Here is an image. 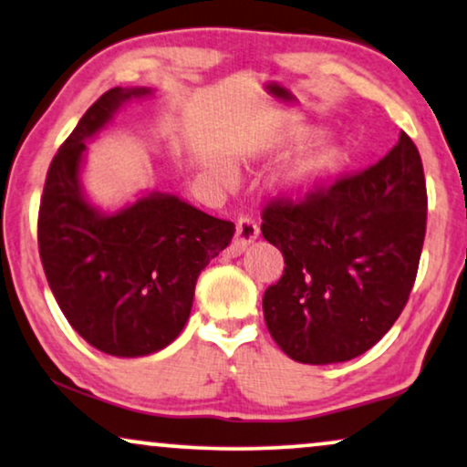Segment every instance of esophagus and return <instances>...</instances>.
Returning a JSON list of instances; mask_svg holds the SVG:
<instances>
[{"instance_id": "esophagus-1", "label": "esophagus", "mask_w": 467, "mask_h": 467, "mask_svg": "<svg viewBox=\"0 0 467 467\" xmlns=\"http://www.w3.org/2000/svg\"><path fill=\"white\" fill-rule=\"evenodd\" d=\"M260 235V227H257V223L253 221L249 216H243L238 218V223H235V240H234V253H243L246 246H249L253 240Z\"/></svg>"}]
</instances>
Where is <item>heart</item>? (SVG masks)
I'll list each match as a JSON object with an SVG mask.
<instances>
[{
	"label": "heart",
	"mask_w": 467,
	"mask_h": 467,
	"mask_svg": "<svg viewBox=\"0 0 467 467\" xmlns=\"http://www.w3.org/2000/svg\"><path fill=\"white\" fill-rule=\"evenodd\" d=\"M347 164V147L339 142H318L287 158L270 175V190L285 201H303L325 188Z\"/></svg>",
	"instance_id": "1"
}]
</instances>
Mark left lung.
Segmentation results:
<instances>
[{"instance_id": "left-lung-1", "label": "left lung", "mask_w": 467, "mask_h": 467, "mask_svg": "<svg viewBox=\"0 0 467 467\" xmlns=\"http://www.w3.org/2000/svg\"><path fill=\"white\" fill-rule=\"evenodd\" d=\"M262 218V235L285 260L264 295V320L287 357L339 364L392 329L427 232V183L410 136L361 175L303 203H270Z\"/></svg>"}]
</instances>
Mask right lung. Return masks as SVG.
I'll list each match as a JSON object with an SVG mask.
<instances>
[{
  "instance_id": "obj_1",
  "label": "right lung",
  "mask_w": 467,
  "mask_h": 467,
  "mask_svg": "<svg viewBox=\"0 0 467 467\" xmlns=\"http://www.w3.org/2000/svg\"><path fill=\"white\" fill-rule=\"evenodd\" d=\"M151 95L147 86L112 88L86 110L49 166L38 212L40 260L62 314L90 347L128 359L180 336L201 270L235 232L172 192H142L117 210L88 197V142L120 108Z\"/></svg>"
}]
</instances>
